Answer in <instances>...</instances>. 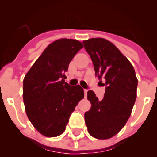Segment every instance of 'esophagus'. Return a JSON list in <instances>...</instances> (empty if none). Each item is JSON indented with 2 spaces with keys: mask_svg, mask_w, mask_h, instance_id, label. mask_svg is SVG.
Instances as JSON below:
<instances>
[{
  "mask_svg": "<svg viewBox=\"0 0 157 157\" xmlns=\"http://www.w3.org/2000/svg\"><path fill=\"white\" fill-rule=\"evenodd\" d=\"M87 92H88V90L84 89V93H85V95H86V94H87Z\"/></svg>",
  "mask_w": 157,
  "mask_h": 157,
  "instance_id": "1",
  "label": "esophagus"
}]
</instances>
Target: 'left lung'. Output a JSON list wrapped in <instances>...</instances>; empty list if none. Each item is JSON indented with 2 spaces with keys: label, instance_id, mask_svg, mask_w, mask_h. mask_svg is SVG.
Returning a JSON list of instances; mask_svg holds the SVG:
<instances>
[{
  "label": "left lung",
  "instance_id": "8db88e82",
  "mask_svg": "<svg viewBox=\"0 0 157 157\" xmlns=\"http://www.w3.org/2000/svg\"><path fill=\"white\" fill-rule=\"evenodd\" d=\"M95 75L105 82L104 98L99 101L92 90L87 92L91 108L84 114L89 133L97 139H109L124 126L136 98L137 78L128 59L111 42L102 38L84 40Z\"/></svg>",
  "mask_w": 157,
  "mask_h": 157
}]
</instances>
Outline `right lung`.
I'll use <instances>...</instances> for the list:
<instances>
[{
    "instance_id": "1",
    "label": "right lung",
    "mask_w": 157,
    "mask_h": 157,
    "mask_svg": "<svg viewBox=\"0 0 157 157\" xmlns=\"http://www.w3.org/2000/svg\"><path fill=\"white\" fill-rule=\"evenodd\" d=\"M81 42L60 39L50 44L31 67L23 81V99L31 123L45 136L54 137L65 131L69 117L84 98L79 85L65 82V72Z\"/></svg>"
}]
</instances>
